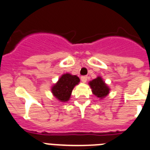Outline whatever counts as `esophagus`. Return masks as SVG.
<instances>
[{
	"mask_svg": "<svg viewBox=\"0 0 150 150\" xmlns=\"http://www.w3.org/2000/svg\"><path fill=\"white\" fill-rule=\"evenodd\" d=\"M81 80L82 82H86L87 81V76H86V75H83V76H81Z\"/></svg>",
	"mask_w": 150,
	"mask_h": 150,
	"instance_id": "esophagus-1",
	"label": "esophagus"
}]
</instances>
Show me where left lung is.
Masks as SVG:
<instances>
[{
  "instance_id": "1",
  "label": "left lung",
  "mask_w": 150,
  "mask_h": 150,
  "mask_svg": "<svg viewBox=\"0 0 150 150\" xmlns=\"http://www.w3.org/2000/svg\"><path fill=\"white\" fill-rule=\"evenodd\" d=\"M88 85L92 88V93L100 99L105 98L109 93V88L100 76H98L96 79L89 81Z\"/></svg>"
}]
</instances>
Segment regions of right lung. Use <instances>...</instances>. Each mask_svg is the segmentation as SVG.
Returning a JSON list of instances; mask_svg holds the SVG:
<instances>
[{
    "label": "right lung",
    "instance_id": "obj_1",
    "mask_svg": "<svg viewBox=\"0 0 150 150\" xmlns=\"http://www.w3.org/2000/svg\"><path fill=\"white\" fill-rule=\"evenodd\" d=\"M79 81L80 79L76 75H72L69 73L64 74L58 79L57 83L52 86V94L62 103L68 102L71 97L73 88Z\"/></svg>",
    "mask_w": 150,
    "mask_h": 150
}]
</instances>
